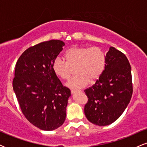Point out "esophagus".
Returning <instances> with one entry per match:
<instances>
[{
	"mask_svg": "<svg viewBox=\"0 0 147 147\" xmlns=\"http://www.w3.org/2000/svg\"><path fill=\"white\" fill-rule=\"evenodd\" d=\"M76 92H77V90H71V93L72 94H75Z\"/></svg>",
	"mask_w": 147,
	"mask_h": 147,
	"instance_id": "1",
	"label": "esophagus"
}]
</instances>
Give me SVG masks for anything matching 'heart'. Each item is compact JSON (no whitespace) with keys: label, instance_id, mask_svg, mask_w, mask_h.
I'll return each mask as SVG.
<instances>
[{"label":"heart","instance_id":"heart-1","mask_svg":"<svg viewBox=\"0 0 147 147\" xmlns=\"http://www.w3.org/2000/svg\"><path fill=\"white\" fill-rule=\"evenodd\" d=\"M65 61L60 57L53 61L52 68L57 77L68 80L72 69L76 68L77 76L66 83V86L74 90L84 88L89 82H94L101 77L106 68L105 52L99 47L75 46L65 54Z\"/></svg>","mask_w":147,"mask_h":147}]
</instances>
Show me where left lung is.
Listing matches in <instances>:
<instances>
[{
	"label": "left lung",
	"instance_id": "1",
	"mask_svg": "<svg viewBox=\"0 0 147 147\" xmlns=\"http://www.w3.org/2000/svg\"><path fill=\"white\" fill-rule=\"evenodd\" d=\"M106 56L102 75L84 90L88 97L84 113L89 122L98 126L109 125L117 120L133 94L131 65L125 55L110 47Z\"/></svg>",
	"mask_w": 147,
	"mask_h": 147
}]
</instances>
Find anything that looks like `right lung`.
<instances>
[{
	"label": "right lung",
	"mask_w": 147,
	"mask_h": 147,
	"mask_svg": "<svg viewBox=\"0 0 147 147\" xmlns=\"http://www.w3.org/2000/svg\"><path fill=\"white\" fill-rule=\"evenodd\" d=\"M65 43L50 40L27 49L15 67L13 89L23 115L43 131L57 129L66 117L70 89L63 86L52 68Z\"/></svg>",
	"instance_id": "right-lung-1"
}]
</instances>
